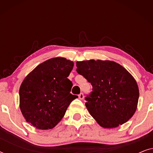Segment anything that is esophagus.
Returning <instances> with one entry per match:
<instances>
[{
    "mask_svg": "<svg viewBox=\"0 0 153 153\" xmlns=\"http://www.w3.org/2000/svg\"><path fill=\"white\" fill-rule=\"evenodd\" d=\"M79 98L80 100H83V98H84V95H83V93H80L79 95Z\"/></svg>",
    "mask_w": 153,
    "mask_h": 153,
    "instance_id": "1",
    "label": "esophagus"
}]
</instances>
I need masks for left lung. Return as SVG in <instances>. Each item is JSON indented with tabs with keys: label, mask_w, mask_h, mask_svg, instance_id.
Instances as JSON below:
<instances>
[{
	"label": "left lung",
	"mask_w": 153,
	"mask_h": 153,
	"mask_svg": "<svg viewBox=\"0 0 153 153\" xmlns=\"http://www.w3.org/2000/svg\"><path fill=\"white\" fill-rule=\"evenodd\" d=\"M76 67V72L93 86V92L85 97V106L100 126L115 128L133 116L139 91L126 69L116 62L101 60L77 61Z\"/></svg>",
	"instance_id": "left-lung-1"
}]
</instances>
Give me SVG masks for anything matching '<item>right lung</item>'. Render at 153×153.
I'll list each match as a JSON object with an SVG mask.
<instances>
[{
  "label": "right lung",
  "mask_w": 153,
  "mask_h": 153,
  "mask_svg": "<svg viewBox=\"0 0 153 153\" xmlns=\"http://www.w3.org/2000/svg\"><path fill=\"white\" fill-rule=\"evenodd\" d=\"M74 62L62 57L37 65L24 79L19 88V106L27 122L39 129L53 128L78 96L70 93L68 77Z\"/></svg>",
  "instance_id": "1"
}]
</instances>
